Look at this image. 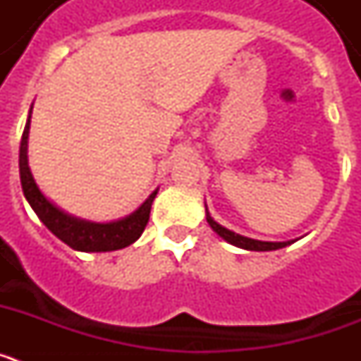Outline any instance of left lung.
<instances>
[{
    "label": "left lung",
    "mask_w": 361,
    "mask_h": 361,
    "mask_svg": "<svg viewBox=\"0 0 361 361\" xmlns=\"http://www.w3.org/2000/svg\"><path fill=\"white\" fill-rule=\"evenodd\" d=\"M206 220H208V224L212 226V229L216 233V235H219V237H222L226 242H229V244L237 245V247H242V250H247V251H275V250L286 247V245H289L295 242V240L264 242V240H255V238L242 237V235H238V233L229 231L228 228H224V226H220L219 222H215V220H213V216L209 215L208 208H206Z\"/></svg>",
    "instance_id": "8db88e82"
}]
</instances>
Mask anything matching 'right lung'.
I'll return each mask as SVG.
<instances>
[{"label": "right lung", "instance_id": "right-lung-1", "mask_svg": "<svg viewBox=\"0 0 361 361\" xmlns=\"http://www.w3.org/2000/svg\"><path fill=\"white\" fill-rule=\"evenodd\" d=\"M30 114L25 124L23 137H21V146H19V177H21V188H23L25 199L36 212L39 220L50 231L56 235L59 240L65 242L75 251H85V253H103V251L123 250L126 245L133 244L141 237L146 224L149 220V209L152 202L157 195V190L145 200L133 213H130L124 219L114 220V222H90V220L78 219V216L68 215L63 209H59L56 204L50 202L47 197L41 193L36 180L32 177V171L28 168V130H30Z\"/></svg>", "mask_w": 361, "mask_h": 361}]
</instances>
